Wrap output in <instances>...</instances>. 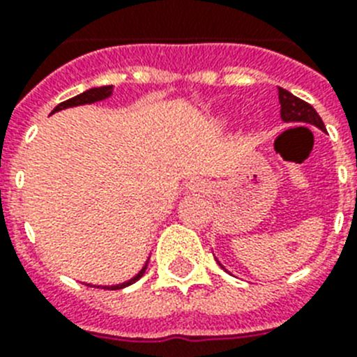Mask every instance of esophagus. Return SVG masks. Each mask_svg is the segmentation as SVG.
Wrapping results in <instances>:
<instances>
[{"label":"esophagus","instance_id":"1","mask_svg":"<svg viewBox=\"0 0 357 357\" xmlns=\"http://www.w3.org/2000/svg\"><path fill=\"white\" fill-rule=\"evenodd\" d=\"M185 188H188V191H206L207 182L202 181V178H191Z\"/></svg>","mask_w":357,"mask_h":357}]
</instances>
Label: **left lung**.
Instances as JSON below:
<instances>
[{
  "label": "left lung",
  "mask_w": 357,
  "mask_h": 357,
  "mask_svg": "<svg viewBox=\"0 0 357 357\" xmlns=\"http://www.w3.org/2000/svg\"><path fill=\"white\" fill-rule=\"evenodd\" d=\"M279 103H280V118L286 123H307V125H314L320 130H326V125L318 116L317 110L309 105L307 102L301 100V98L293 96L289 91L279 87ZM220 266H223L220 263Z\"/></svg>",
  "instance_id": "left-lung-1"
}]
</instances>
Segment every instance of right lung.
Wrapping results in <instances>:
<instances>
[{
  "label": "right lung",
  "mask_w": 357,
  "mask_h": 357,
  "mask_svg": "<svg viewBox=\"0 0 357 357\" xmlns=\"http://www.w3.org/2000/svg\"><path fill=\"white\" fill-rule=\"evenodd\" d=\"M112 91H114V87H112V85H103V87H93V89H87V91H84V93H82V94H78V96L69 98V100H66V102L59 103V105H56L55 109L52 110V114H53V112H59V110H62V109H69V107L89 105V103L102 102V100H107V98H109V96H112ZM146 266H148V261H146V263H144V266L141 268L137 275L132 277L130 280H125V282H121V284H114V286H93V284H87V286H93V288H103V289H121V288H127V286L134 284L135 280H139L141 277L144 275V272H146Z\"/></svg>",
  "instance_id": "obj_1"
}]
</instances>
